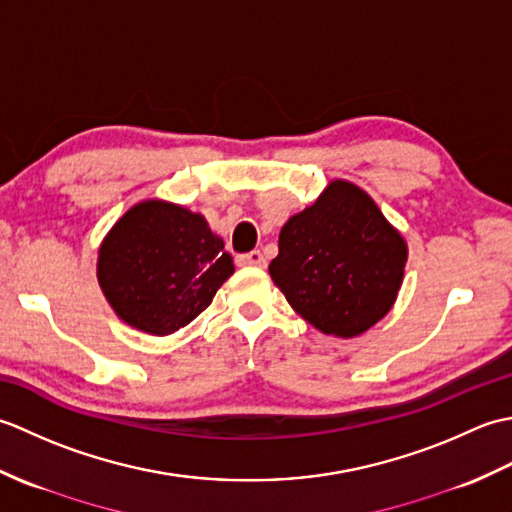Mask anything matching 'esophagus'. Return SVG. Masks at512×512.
I'll return each mask as SVG.
<instances>
[{
  "label": "esophagus",
  "mask_w": 512,
  "mask_h": 512,
  "mask_svg": "<svg viewBox=\"0 0 512 512\" xmlns=\"http://www.w3.org/2000/svg\"><path fill=\"white\" fill-rule=\"evenodd\" d=\"M237 264L239 266H257V268H262V266H266V259L262 255V250H250V253H244V255L237 257Z\"/></svg>",
  "instance_id": "esophagus-1"
}]
</instances>
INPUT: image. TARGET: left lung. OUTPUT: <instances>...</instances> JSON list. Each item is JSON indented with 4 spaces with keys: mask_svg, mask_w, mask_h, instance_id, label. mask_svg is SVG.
<instances>
[{
    "mask_svg": "<svg viewBox=\"0 0 512 512\" xmlns=\"http://www.w3.org/2000/svg\"><path fill=\"white\" fill-rule=\"evenodd\" d=\"M407 244L356 184L334 180L292 215L268 270L297 314L323 334H363L391 310Z\"/></svg>",
    "mask_w": 512,
    "mask_h": 512,
    "instance_id": "obj_1",
    "label": "left lung"
}]
</instances>
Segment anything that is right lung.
<instances>
[{"mask_svg": "<svg viewBox=\"0 0 512 512\" xmlns=\"http://www.w3.org/2000/svg\"><path fill=\"white\" fill-rule=\"evenodd\" d=\"M233 257L200 213L147 200L132 206L99 248L96 277L132 328L167 336L211 306L233 275Z\"/></svg>", "mask_w": 512, "mask_h": 512, "instance_id": "add662e5", "label": "right lung"}]
</instances>
